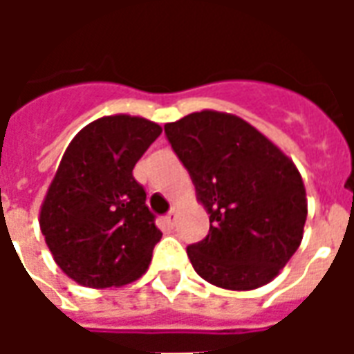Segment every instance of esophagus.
Returning <instances> with one entry per match:
<instances>
[{"label":"esophagus","instance_id":"obj_1","mask_svg":"<svg viewBox=\"0 0 354 354\" xmlns=\"http://www.w3.org/2000/svg\"><path fill=\"white\" fill-rule=\"evenodd\" d=\"M165 223H167L169 227H174V223H176V210H174V208L170 210L169 214L165 216Z\"/></svg>","mask_w":354,"mask_h":354}]
</instances>
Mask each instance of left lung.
<instances>
[{
	"mask_svg": "<svg viewBox=\"0 0 354 354\" xmlns=\"http://www.w3.org/2000/svg\"><path fill=\"white\" fill-rule=\"evenodd\" d=\"M165 134L210 214L207 237L187 246L193 269L237 292L273 281L301 245L307 220L294 161L245 119L214 109L167 123Z\"/></svg>",
	"mask_w": 354,
	"mask_h": 354,
	"instance_id": "left-lung-1",
	"label": "left lung"
}]
</instances>
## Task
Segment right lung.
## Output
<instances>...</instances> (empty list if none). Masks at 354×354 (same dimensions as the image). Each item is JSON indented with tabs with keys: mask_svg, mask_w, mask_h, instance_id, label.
I'll list each match as a JSON object with an SVG mask.
<instances>
[{
	"mask_svg": "<svg viewBox=\"0 0 354 354\" xmlns=\"http://www.w3.org/2000/svg\"><path fill=\"white\" fill-rule=\"evenodd\" d=\"M162 129L144 117L106 115L66 147L39 210L57 266L88 288H111L146 273L162 233L132 169Z\"/></svg>",
	"mask_w": 354,
	"mask_h": 354,
	"instance_id": "right-lung-1",
	"label": "right lung"
}]
</instances>
